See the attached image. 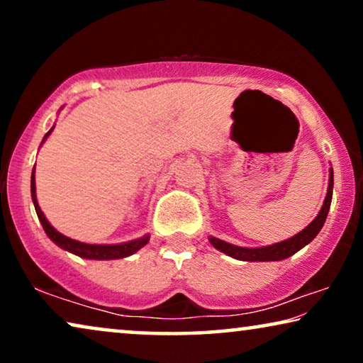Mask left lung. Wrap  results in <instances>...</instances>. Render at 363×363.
<instances>
[{
	"label": "left lung",
	"instance_id": "8db88e82",
	"mask_svg": "<svg viewBox=\"0 0 363 363\" xmlns=\"http://www.w3.org/2000/svg\"><path fill=\"white\" fill-rule=\"evenodd\" d=\"M332 190H334V172L330 170V178H329V188H327V196L324 200V205H322L319 215L315 216V220L311 223L306 230L297 233L296 236L289 238V240L276 242L272 246H264V247H241L230 245V242L218 240V238H210V242L216 247L218 251L226 252L228 256L236 257V259L241 261H281L286 259L304 247L306 245L314 240V238L319 235L320 228L324 226L327 220V213H329L330 201H332Z\"/></svg>",
	"mask_w": 363,
	"mask_h": 363
}]
</instances>
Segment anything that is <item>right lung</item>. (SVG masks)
Returning a JSON list of instances; mask_svg holds the SVG:
<instances>
[{
  "label": "right lung",
  "instance_id": "1",
  "mask_svg": "<svg viewBox=\"0 0 363 363\" xmlns=\"http://www.w3.org/2000/svg\"><path fill=\"white\" fill-rule=\"evenodd\" d=\"M51 132H52V128L46 133V135H44V140H46L48 135ZM31 196H33L34 208H36L38 218H39V221H41V225L44 228V231H46V235L51 238V240L56 242L57 246H61L62 250L71 251V252H74V255L86 257V259H121V257H127V256L133 255V252L138 251L140 247H143L148 242V235L143 236V238H138V240H135V241L123 242V245H87V242L71 240V238L64 236L59 231L54 230V228L49 225L46 216L43 215L41 208H39L38 200H36L34 172H33V177H31Z\"/></svg>",
  "mask_w": 363,
  "mask_h": 363
}]
</instances>
